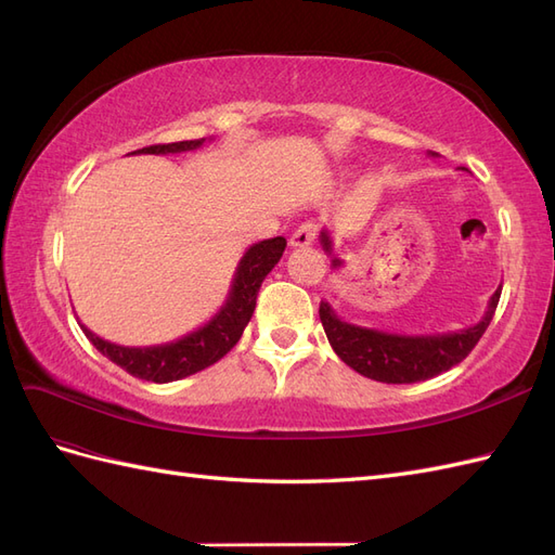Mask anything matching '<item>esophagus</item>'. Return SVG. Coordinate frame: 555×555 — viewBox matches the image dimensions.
<instances>
[{"instance_id": "1", "label": "esophagus", "mask_w": 555, "mask_h": 555, "mask_svg": "<svg viewBox=\"0 0 555 555\" xmlns=\"http://www.w3.org/2000/svg\"><path fill=\"white\" fill-rule=\"evenodd\" d=\"M314 238H317V224L314 222H306V224H300L292 233L289 243H292V247H308V245L314 243Z\"/></svg>"}]
</instances>
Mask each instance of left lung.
<instances>
[{
	"mask_svg": "<svg viewBox=\"0 0 555 555\" xmlns=\"http://www.w3.org/2000/svg\"><path fill=\"white\" fill-rule=\"evenodd\" d=\"M430 155L435 157V153ZM322 247L331 257L333 268L343 266V261L333 255V241L326 229L322 231ZM500 292L502 289H495L489 308L475 326L449 333L405 335L357 326L343 322L326 300L319 304V319H322L335 354L357 373L384 384H414L447 373L475 349L495 314Z\"/></svg>",
	"mask_w": 555,
	"mask_h": 555,
	"instance_id": "left-lung-1",
	"label": "left lung"
}]
</instances>
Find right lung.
Returning <instances> with one entry per match:
<instances>
[{
	"instance_id": "obj_1",
	"label": "right lung",
	"mask_w": 555,
	"mask_h": 555,
	"mask_svg": "<svg viewBox=\"0 0 555 555\" xmlns=\"http://www.w3.org/2000/svg\"><path fill=\"white\" fill-rule=\"evenodd\" d=\"M204 141L206 139L150 145V147L137 150V153L176 155V153H188V150H196ZM284 247H287V241L282 236L251 245L238 261V268L236 273H233V282L227 296V304L220 308V312H217L208 324L188 333L184 338L176 343L153 345V347H122V345L99 338V335L92 333L88 326L80 324V328L106 359H111L115 365H120L122 371H127L133 377L155 382V384H166V382H176L188 375H194L220 361L227 351L241 340V335L251 319V312H255L261 282L280 261Z\"/></svg>"
}]
</instances>
